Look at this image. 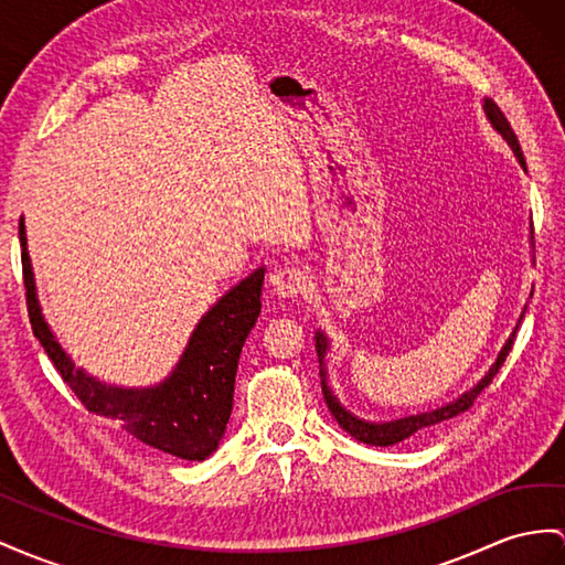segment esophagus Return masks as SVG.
I'll use <instances>...</instances> for the list:
<instances>
[{"instance_id":"1","label":"esophagus","mask_w":565,"mask_h":565,"mask_svg":"<svg viewBox=\"0 0 565 565\" xmlns=\"http://www.w3.org/2000/svg\"><path fill=\"white\" fill-rule=\"evenodd\" d=\"M306 271H302L300 267H294V265H284V267H277L271 274H269V286L271 291L277 294L279 298H294L298 294H302V288H306Z\"/></svg>"}]
</instances>
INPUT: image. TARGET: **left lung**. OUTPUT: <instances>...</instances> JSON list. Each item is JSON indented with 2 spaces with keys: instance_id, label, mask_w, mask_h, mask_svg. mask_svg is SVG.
I'll list each match as a JSON object with an SVG mask.
<instances>
[{
  "instance_id": "8db88e82",
  "label": "left lung",
  "mask_w": 565,
  "mask_h": 565,
  "mask_svg": "<svg viewBox=\"0 0 565 565\" xmlns=\"http://www.w3.org/2000/svg\"><path fill=\"white\" fill-rule=\"evenodd\" d=\"M482 109H484V114H487V119H489L491 128H494V131H497L505 142L511 145V150H513V154H515V159H518V164L527 171L523 150H520L518 138H515V134H513V128H511L509 119L503 117V111L497 107V103H491L489 97H484ZM530 238H532V231H530ZM523 317H525V310L520 312V320H523ZM520 320H518L515 329L511 331V337L505 339V343L501 345V351H499L494 363H491V367L484 372V377H482L480 382H477V384H472V388H468L466 394H460L458 398L448 401V403H444V406L434 408V411L415 413V415H403V417H396V420H386V423H370V420H363V417H358V415H353L349 408L341 406V401L337 398L334 392H331V386H329V382H327L324 358H327V351H329V339H327V334H324L322 329H317V331H315V349H317V358H320V377H322V392H324L327 406H329L331 415H334V420L341 425V429L349 431L351 437H355L358 441L370 444V446H394V444H398V441H406L408 437H415V434L437 429L439 425L451 420V417H456V415H460V413H466V411L472 406V401L477 398V394H480L482 388L489 386L491 380L497 377L499 367L503 365L505 355H509V351H511V343H513V339H515V331H518V327H520Z\"/></svg>"
}]
</instances>
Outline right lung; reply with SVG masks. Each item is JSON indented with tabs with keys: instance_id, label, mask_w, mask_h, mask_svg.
Segmentation results:
<instances>
[{
	"instance_id": "add662e5",
	"label": "right lung",
	"mask_w": 565,
	"mask_h": 565,
	"mask_svg": "<svg viewBox=\"0 0 565 565\" xmlns=\"http://www.w3.org/2000/svg\"><path fill=\"white\" fill-rule=\"evenodd\" d=\"M21 263L28 315L33 334L47 351L56 372L85 408L119 423L134 439L183 460H205L220 446L234 408V384L243 343L259 317L265 267L214 302L200 317L179 363L162 382L150 386H117L93 377L74 363L42 315L35 274L28 255L25 222H19Z\"/></svg>"
}]
</instances>
